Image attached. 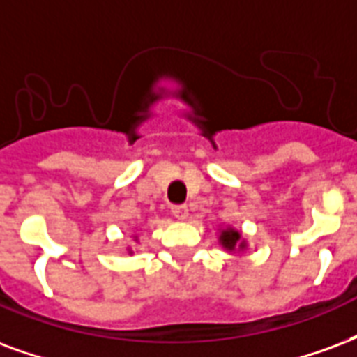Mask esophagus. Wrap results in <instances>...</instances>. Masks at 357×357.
<instances>
[{
  "instance_id": "obj_1",
  "label": "esophagus",
  "mask_w": 357,
  "mask_h": 357,
  "mask_svg": "<svg viewBox=\"0 0 357 357\" xmlns=\"http://www.w3.org/2000/svg\"><path fill=\"white\" fill-rule=\"evenodd\" d=\"M172 215L183 221V219L189 218V208L187 206H172Z\"/></svg>"
}]
</instances>
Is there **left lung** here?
<instances>
[{"label":"left lung","mask_w":357,"mask_h":357,"mask_svg":"<svg viewBox=\"0 0 357 357\" xmlns=\"http://www.w3.org/2000/svg\"><path fill=\"white\" fill-rule=\"evenodd\" d=\"M219 242H221V245L225 248V250H229V252H232L236 245H238L240 250H244V240L240 242V232L234 231V229H225V231H221V234H219Z\"/></svg>","instance_id":"1"}]
</instances>
